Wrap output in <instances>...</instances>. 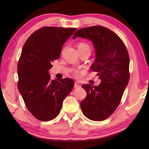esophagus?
Here are the masks:
<instances>
[{"label":"esophagus","mask_w":149,"mask_h":149,"mask_svg":"<svg viewBox=\"0 0 149 149\" xmlns=\"http://www.w3.org/2000/svg\"><path fill=\"white\" fill-rule=\"evenodd\" d=\"M74 87L75 88H80L81 86L78 83H77V82H75V84H74Z\"/></svg>","instance_id":"1"}]
</instances>
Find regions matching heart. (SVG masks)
<instances>
[{"instance_id":"heart-1","label":"heart","mask_w":149,"mask_h":149,"mask_svg":"<svg viewBox=\"0 0 149 149\" xmlns=\"http://www.w3.org/2000/svg\"><path fill=\"white\" fill-rule=\"evenodd\" d=\"M77 49H90V46L88 45V44L85 43H80L78 44L77 45ZM79 74V71H75V75H77Z\"/></svg>"}]
</instances>
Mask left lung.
I'll list each match as a JSON object with an SVG mask.
<instances>
[{"instance_id":"left-lung-1","label":"left lung","mask_w":149,"mask_h":149,"mask_svg":"<svg viewBox=\"0 0 149 149\" xmlns=\"http://www.w3.org/2000/svg\"><path fill=\"white\" fill-rule=\"evenodd\" d=\"M91 41L95 59L91 70L98 72L99 86L83 84L86 97L81 103L84 115L102 121L112 115L121 101L129 79V56L124 43L112 31L99 26L77 30L73 36Z\"/></svg>"}]
</instances>
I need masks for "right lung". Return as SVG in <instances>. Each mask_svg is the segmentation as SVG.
Here are the masks:
<instances>
[{
	"instance_id": "add662e5",
	"label": "right lung",
	"mask_w": 149,
	"mask_h": 149,
	"mask_svg": "<svg viewBox=\"0 0 149 149\" xmlns=\"http://www.w3.org/2000/svg\"><path fill=\"white\" fill-rule=\"evenodd\" d=\"M76 29L43 27L31 34L23 47L18 63V88L27 109L38 120L55 118L74 86L70 78L51 80L49 70Z\"/></svg>"
}]
</instances>
